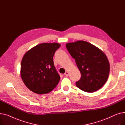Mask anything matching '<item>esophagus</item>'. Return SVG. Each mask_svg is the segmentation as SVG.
<instances>
[{"mask_svg":"<svg viewBox=\"0 0 125 125\" xmlns=\"http://www.w3.org/2000/svg\"><path fill=\"white\" fill-rule=\"evenodd\" d=\"M64 75H66V76H68L69 75V73H68V72H67V71L65 72V73H64Z\"/></svg>","mask_w":125,"mask_h":125,"instance_id":"esophagus-1","label":"esophagus"}]
</instances>
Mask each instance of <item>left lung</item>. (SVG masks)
I'll return each mask as SVG.
<instances>
[{
  "instance_id": "left-lung-1",
  "label": "left lung",
  "mask_w": 125,
  "mask_h": 125,
  "mask_svg": "<svg viewBox=\"0 0 125 125\" xmlns=\"http://www.w3.org/2000/svg\"><path fill=\"white\" fill-rule=\"evenodd\" d=\"M66 47L75 59L82 75L81 79L76 82V87L90 93L102 88L108 79L110 71L109 63L104 52L83 41L67 43Z\"/></svg>"
}]
</instances>
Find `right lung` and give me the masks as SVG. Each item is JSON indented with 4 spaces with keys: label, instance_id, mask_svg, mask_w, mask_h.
Instances as JSON below:
<instances>
[{
    "label": "right lung",
    "instance_id": "right-lung-1",
    "mask_svg": "<svg viewBox=\"0 0 125 125\" xmlns=\"http://www.w3.org/2000/svg\"><path fill=\"white\" fill-rule=\"evenodd\" d=\"M60 45L56 42L41 43L24 55L21 64V76L26 86L33 92L47 94L59 83L60 77L52 58Z\"/></svg>",
    "mask_w": 125,
    "mask_h": 125
}]
</instances>
